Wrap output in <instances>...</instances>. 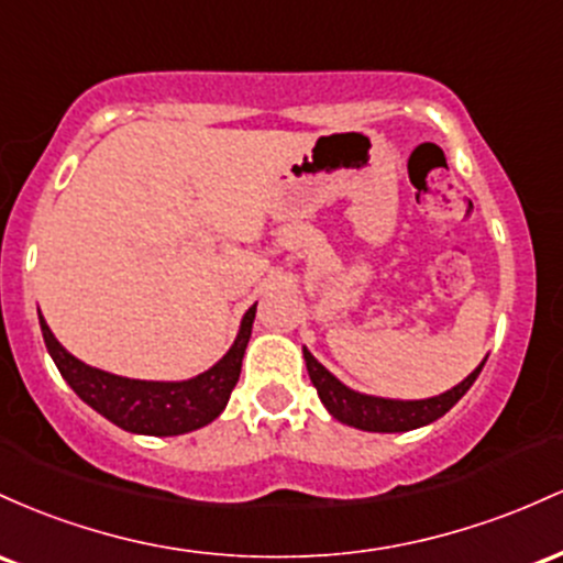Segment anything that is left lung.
<instances>
[{"label": "left lung", "instance_id": "1", "mask_svg": "<svg viewBox=\"0 0 563 563\" xmlns=\"http://www.w3.org/2000/svg\"><path fill=\"white\" fill-rule=\"evenodd\" d=\"M306 356L308 377H311L316 394H319L321 404L330 409L334 420L345 422L351 428H362V431H375V433H401V431H415V428L428 426V422L444 418L446 412L468 394V388L476 383L478 372H482L484 362L465 377L463 383L454 385L446 394L433 396V399H420V401H399V399H380V396H366L358 390H351L349 385H343L338 377L332 375L327 366H321L311 356V351L302 349Z\"/></svg>", "mask_w": 563, "mask_h": 563}]
</instances>
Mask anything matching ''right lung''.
I'll return each instance as SVG.
<instances>
[{
    "mask_svg": "<svg viewBox=\"0 0 563 563\" xmlns=\"http://www.w3.org/2000/svg\"><path fill=\"white\" fill-rule=\"evenodd\" d=\"M255 311L257 302L244 313L236 340L218 364L191 380L180 383L130 380V377L95 369L63 349L42 316L40 324L44 345H47L63 380L71 385L74 394L90 404L95 412L130 433L180 435L207 426L225 409L233 385L239 380V372H242Z\"/></svg>",
    "mask_w": 563,
    "mask_h": 563,
    "instance_id": "add662e5",
    "label": "right lung"
}]
</instances>
